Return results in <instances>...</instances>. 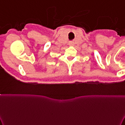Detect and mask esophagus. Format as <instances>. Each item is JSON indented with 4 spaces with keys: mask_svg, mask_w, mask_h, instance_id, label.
<instances>
[{
    "mask_svg": "<svg viewBox=\"0 0 125 125\" xmlns=\"http://www.w3.org/2000/svg\"><path fill=\"white\" fill-rule=\"evenodd\" d=\"M69 45H73V42H69Z\"/></svg>",
    "mask_w": 125,
    "mask_h": 125,
    "instance_id": "1",
    "label": "esophagus"
}]
</instances>
